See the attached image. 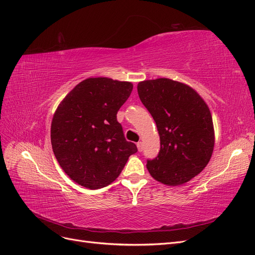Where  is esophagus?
<instances>
[{"instance_id": "esophagus-1", "label": "esophagus", "mask_w": 255, "mask_h": 255, "mask_svg": "<svg viewBox=\"0 0 255 255\" xmlns=\"http://www.w3.org/2000/svg\"><path fill=\"white\" fill-rule=\"evenodd\" d=\"M136 147H137V150L142 151L143 150V143L142 142H137L136 143Z\"/></svg>"}]
</instances>
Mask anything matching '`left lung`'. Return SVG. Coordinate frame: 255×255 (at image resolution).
I'll return each instance as SVG.
<instances>
[{
	"label": "left lung",
	"instance_id": "1",
	"mask_svg": "<svg viewBox=\"0 0 255 255\" xmlns=\"http://www.w3.org/2000/svg\"><path fill=\"white\" fill-rule=\"evenodd\" d=\"M137 94L160 136L159 154L146 164L149 174L168 186L186 184L213 155L215 130L208 106L191 86L168 78L139 82Z\"/></svg>",
	"mask_w": 255,
	"mask_h": 255
}]
</instances>
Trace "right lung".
I'll list each match as a JSON object with an SVG mask.
<instances>
[{
    "label": "right lung",
    "mask_w": 255,
    "mask_h": 255,
    "mask_svg": "<svg viewBox=\"0 0 255 255\" xmlns=\"http://www.w3.org/2000/svg\"><path fill=\"white\" fill-rule=\"evenodd\" d=\"M131 82L106 77L77 84L54 112L51 144L67 175L89 189L104 188L119 177L129 156L136 152L116 120L131 94Z\"/></svg>",
    "instance_id": "add662e5"
}]
</instances>
